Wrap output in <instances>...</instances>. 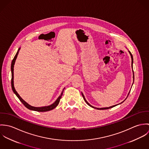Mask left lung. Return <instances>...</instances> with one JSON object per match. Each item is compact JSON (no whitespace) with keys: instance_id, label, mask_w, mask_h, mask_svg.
Here are the masks:
<instances>
[{"instance_id":"left-lung-1","label":"left lung","mask_w":149,"mask_h":149,"mask_svg":"<svg viewBox=\"0 0 149 149\" xmlns=\"http://www.w3.org/2000/svg\"><path fill=\"white\" fill-rule=\"evenodd\" d=\"M129 52V53H130V56H131V60H132V62H131V66H132V64H133V57H132V54L130 53V51H128ZM132 72H133V80H134V71H133V70H132ZM133 80V81H134ZM133 83H134V81H133ZM129 93H130V92L128 93V95H129ZM81 94H82V96H83V98H84V100H85V102L86 103V104H88V105H89V106L91 107H92V108H96V109H109V108H112V107H113L116 106H118V104H116V105H115V106H113L111 107H106V108H95L94 107L92 106H91V104H89L88 102H87V101L85 100V97H84V95L83 94V93H81ZM127 96V97H128ZM126 99L125 100H126ZM124 100V101H125ZM124 101L123 102H124ZM123 102H122V103H123Z\"/></svg>"}]
</instances>
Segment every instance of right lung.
Here are the masks:
<instances>
[{
    "mask_svg": "<svg viewBox=\"0 0 149 149\" xmlns=\"http://www.w3.org/2000/svg\"><path fill=\"white\" fill-rule=\"evenodd\" d=\"M20 49L21 48L18 49V50L17 54H15L14 59L12 61L11 66V87H12V89H13L14 93L18 97V99H19V100L23 103V104L27 108H28V109H29L30 110H33V111H38V112H46V111H50V110L53 109L54 108H55L58 105L60 100V99H61V97L63 96L65 88L63 89V91H62V92L61 93V95L58 97V99L56 100V102L54 103H53L52 104H51L50 106H48L41 107H36L31 106L29 105L28 103H27L24 100H23L22 99L21 97L19 96V95L16 91V90H15V89L14 88V66L15 60H16V59L17 58V56H18V54L19 53V51Z\"/></svg>",
    "mask_w": 149,
    "mask_h": 149,
    "instance_id": "right-lung-1",
    "label": "right lung"
}]
</instances>
